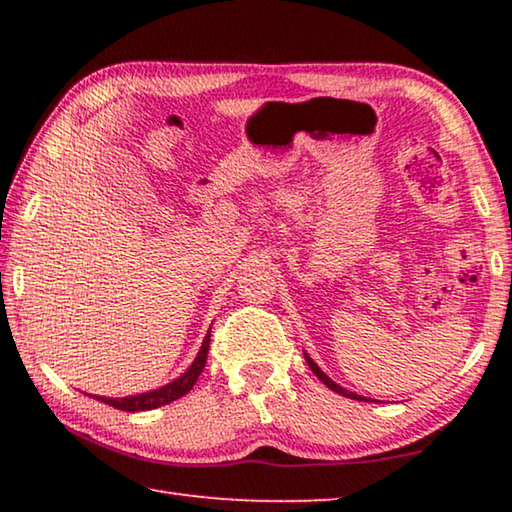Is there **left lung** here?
Instances as JSON below:
<instances>
[{"mask_svg": "<svg viewBox=\"0 0 512 512\" xmlns=\"http://www.w3.org/2000/svg\"><path fill=\"white\" fill-rule=\"evenodd\" d=\"M305 359H307V363H309V368H311V372H314V375L320 379V381H323V384L329 388V391H334V393H339V395H343V397H352V400H359V402H368L366 400V397H361V395H357V393H350V391H345V388H341L339 384H334V381L332 379H329L327 375H325V372L323 370H320L318 366H316V363H314V359H311V357H307V354H305Z\"/></svg>", "mask_w": 512, "mask_h": 512, "instance_id": "1", "label": "left lung"}]
</instances>
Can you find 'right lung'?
I'll return each mask as SVG.
<instances>
[{
  "label": "right lung",
  "mask_w": 512,
  "mask_h": 512,
  "mask_svg": "<svg viewBox=\"0 0 512 512\" xmlns=\"http://www.w3.org/2000/svg\"><path fill=\"white\" fill-rule=\"evenodd\" d=\"M207 352H210V332H207L205 341L201 345V350H198L192 366H189L187 372H183V375H180L178 379H173L171 384L162 386V388H155V391H151V393H140V395H131V397H101V395H90V397H97L99 402L108 404V406H115V409L128 411V413L158 409V406L169 404V402L178 400V397H183V395L192 391V386L196 384V379L201 377V372L205 368Z\"/></svg>",
  "instance_id": "obj_1"
}]
</instances>
